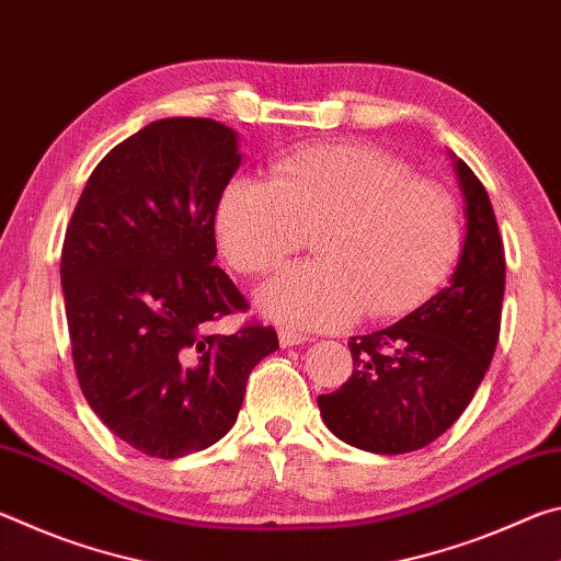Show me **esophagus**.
Here are the masks:
<instances>
[{
	"label": "esophagus",
	"mask_w": 561,
	"mask_h": 561,
	"mask_svg": "<svg viewBox=\"0 0 561 561\" xmlns=\"http://www.w3.org/2000/svg\"><path fill=\"white\" fill-rule=\"evenodd\" d=\"M307 341H309L307 334H299V331H289V329H279V344H282V348L307 344Z\"/></svg>",
	"instance_id": "1"
}]
</instances>
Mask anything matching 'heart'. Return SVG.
Segmentation results:
<instances>
[{
  "label": "heart",
  "mask_w": 561,
  "mask_h": 561,
  "mask_svg": "<svg viewBox=\"0 0 561 561\" xmlns=\"http://www.w3.org/2000/svg\"><path fill=\"white\" fill-rule=\"evenodd\" d=\"M314 227L319 260L282 270L257 297L282 324L336 329L364 309L403 314L445 277L460 244L448 190L360 144L301 148L272 180L232 178L215 207L217 244L242 274H267Z\"/></svg>",
  "instance_id": "b5f03b06"
}]
</instances>
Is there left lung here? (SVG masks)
<instances>
[{
	"label": "left lung",
	"mask_w": 561,
	"mask_h": 561,
	"mask_svg": "<svg viewBox=\"0 0 561 561\" xmlns=\"http://www.w3.org/2000/svg\"><path fill=\"white\" fill-rule=\"evenodd\" d=\"M465 242L448 287L396 324L351 336L354 371L319 396L327 428L354 448L401 455L450 428L485 378L500 339L505 250L485 185L453 156Z\"/></svg>",
	"instance_id": "8db88e82"
}]
</instances>
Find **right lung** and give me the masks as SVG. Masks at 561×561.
Returning a JSON list of instances; mask_svg holds the SVG:
<instances>
[{"label":"right lung","mask_w":561,"mask_h":561,"mask_svg":"<svg viewBox=\"0 0 561 561\" xmlns=\"http://www.w3.org/2000/svg\"><path fill=\"white\" fill-rule=\"evenodd\" d=\"M242 163L213 118H163L93 170L61 250L79 386L106 428L150 458L210 448L232 428L247 378L277 331L213 324L247 299L215 264V207Z\"/></svg>","instance_id":"1"}]
</instances>
